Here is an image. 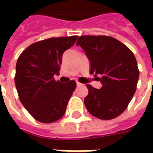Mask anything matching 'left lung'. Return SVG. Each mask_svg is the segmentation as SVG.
I'll return each instance as SVG.
<instances>
[{
	"instance_id": "obj_1",
	"label": "left lung",
	"mask_w": 153,
	"mask_h": 153,
	"mask_svg": "<svg viewBox=\"0 0 153 153\" xmlns=\"http://www.w3.org/2000/svg\"><path fill=\"white\" fill-rule=\"evenodd\" d=\"M74 42L73 37L49 38L30 45L18 58L15 83L19 98L38 121L52 123L65 115L76 83L56 76L64 51Z\"/></svg>"
}]
</instances>
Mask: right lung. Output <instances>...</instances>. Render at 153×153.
<instances>
[{"instance_id": "1", "label": "right lung", "mask_w": 153, "mask_h": 153, "mask_svg": "<svg viewBox=\"0 0 153 153\" xmlns=\"http://www.w3.org/2000/svg\"><path fill=\"white\" fill-rule=\"evenodd\" d=\"M79 45L90 60V74H99L101 88L88 84L85 106L93 116L111 120L127 108L137 88L139 71L134 54L106 36H85Z\"/></svg>"}]
</instances>
